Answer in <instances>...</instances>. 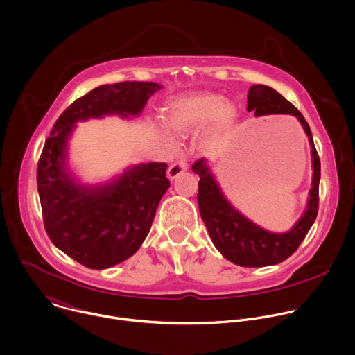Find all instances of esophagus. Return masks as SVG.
Segmentation results:
<instances>
[{
  "label": "esophagus",
  "instance_id": "esophagus-1",
  "mask_svg": "<svg viewBox=\"0 0 355 355\" xmlns=\"http://www.w3.org/2000/svg\"><path fill=\"white\" fill-rule=\"evenodd\" d=\"M186 161L184 159H180V161H176L173 165H171L169 166V169H168V178L171 179V180H173V179H176V178H179L180 175H183V172L186 171Z\"/></svg>",
  "mask_w": 355,
  "mask_h": 355
}]
</instances>
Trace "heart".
<instances>
[{
    "mask_svg": "<svg viewBox=\"0 0 355 355\" xmlns=\"http://www.w3.org/2000/svg\"><path fill=\"white\" fill-rule=\"evenodd\" d=\"M239 118L237 105L219 93L197 92L171 100L164 115V125L175 137H189L202 129L208 139L230 130Z\"/></svg>",
    "mask_w": 355,
    "mask_h": 355,
    "instance_id": "1",
    "label": "heart"
}]
</instances>
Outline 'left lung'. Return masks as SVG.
Instances as JSON below:
<instances>
[{"mask_svg":"<svg viewBox=\"0 0 355 355\" xmlns=\"http://www.w3.org/2000/svg\"><path fill=\"white\" fill-rule=\"evenodd\" d=\"M247 111H255V116L275 114L295 116L308 137L312 161V182L305 209L293 227L282 233L266 230L241 214L225 196L207 158L198 159L191 166L193 172L200 176L197 194L200 215L216 250L239 266L261 268L287 259L313 225L318 214L320 162L306 121L275 89L265 85L251 86L247 97Z\"/></svg>","mask_w":355,"mask_h":355,"instance_id":"left-lung-1","label":"left lung"}]
</instances>
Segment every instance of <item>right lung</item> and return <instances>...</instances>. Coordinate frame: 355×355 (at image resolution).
Returning <instances> with one entry per match:
<instances>
[{"label":"right lung","instance_id":"obj_1","mask_svg":"<svg viewBox=\"0 0 355 355\" xmlns=\"http://www.w3.org/2000/svg\"><path fill=\"white\" fill-rule=\"evenodd\" d=\"M159 89L154 82L96 87L64 111L46 140L37 189L47 234L90 269L112 268L140 248L171 183L161 162L130 165L105 182L83 183L69 166V140L79 122L139 116Z\"/></svg>","mask_w":355,"mask_h":355}]
</instances>
